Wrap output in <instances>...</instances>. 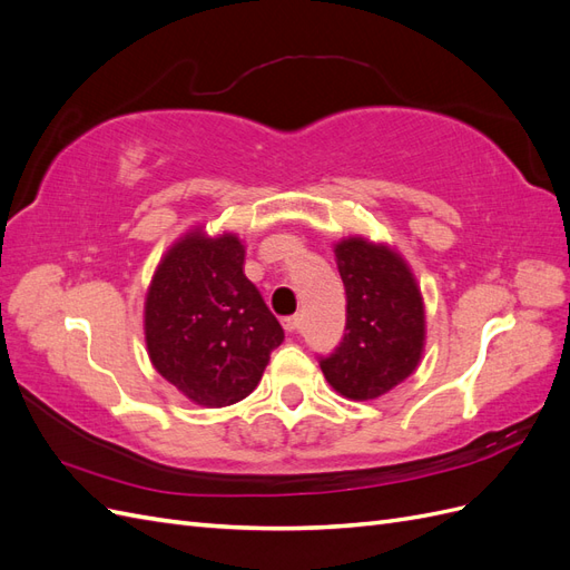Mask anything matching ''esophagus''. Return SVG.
Segmentation results:
<instances>
[{
  "label": "esophagus",
  "instance_id": "34e87169",
  "mask_svg": "<svg viewBox=\"0 0 570 570\" xmlns=\"http://www.w3.org/2000/svg\"><path fill=\"white\" fill-rule=\"evenodd\" d=\"M299 325H302V318H299V316H287V318H283V327H285V333H289V335H295V333L299 331Z\"/></svg>",
  "mask_w": 570,
  "mask_h": 570
}]
</instances>
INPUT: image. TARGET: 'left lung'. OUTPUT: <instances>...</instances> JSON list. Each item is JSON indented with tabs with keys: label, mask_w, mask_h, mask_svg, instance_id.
Here are the masks:
<instances>
[{
	"label": "left lung",
	"mask_w": 570,
	"mask_h": 570,
	"mask_svg": "<svg viewBox=\"0 0 570 570\" xmlns=\"http://www.w3.org/2000/svg\"><path fill=\"white\" fill-rule=\"evenodd\" d=\"M335 262L347 295V325L335 352L318 364L347 400H375L419 366L425 340L421 289L400 254L364 237L337 243Z\"/></svg>",
	"instance_id": "1"
}]
</instances>
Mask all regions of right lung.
Returning <instances> with one entry per match:
<instances>
[{"label": "right lung", "mask_w": 570, "mask_h": 570, "mask_svg": "<svg viewBox=\"0 0 570 570\" xmlns=\"http://www.w3.org/2000/svg\"><path fill=\"white\" fill-rule=\"evenodd\" d=\"M285 333L245 275L233 233H187L166 252L145 302L154 368L202 406L235 404L258 385Z\"/></svg>", "instance_id": "add662e5"}]
</instances>
